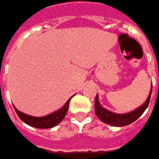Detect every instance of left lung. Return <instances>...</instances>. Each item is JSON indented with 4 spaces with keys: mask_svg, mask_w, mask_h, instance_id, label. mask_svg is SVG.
Segmentation results:
<instances>
[{
    "mask_svg": "<svg viewBox=\"0 0 159 159\" xmlns=\"http://www.w3.org/2000/svg\"><path fill=\"white\" fill-rule=\"evenodd\" d=\"M151 93H152V89L150 91V94H149L146 101L143 103L141 107H139L135 111H131V112L125 113V114H117V113L111 112V111L104 109L100 105V103L98 102V97L97 95L96 99H95V111H96V114L99 118V120H101L103 122H105L107 124H110L111 126L121 127V126L129 125L132 122L135 121L144 112V111L146 110V108L148 107L149 101H150Z\"/></svg>",
    "mask_w": 159,
    "mask_h": 159,
    "instance_id": "1",
    "label": "left lung"
}]
</instances>
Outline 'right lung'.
I'll list each match as a JSON object with an SVG mask.
<instances>
[{"instance_id": "right-lung-1", "label": "right lung", "mask_w": 159, "mask_h": 159, "mask_svg": "<svg viewBox=\"0 0 159 159\" xmlns=\"http://www.w3.org/2000/svg\"><path fill=\"white\" fill-rule=\"evenodd\" d=\"M70 100H71V98L59 111H55V112L48 114L44 117H33V116H30V115H27V114H25V113L19 111L16 107H14V108L16 110V114L18 115V117L25 123H26L32 127H35V128L48 129V128H52V127L56 126L63 120V118L65 117L67 111L69 110Z\"/></svg>"}]
</instances>
